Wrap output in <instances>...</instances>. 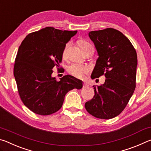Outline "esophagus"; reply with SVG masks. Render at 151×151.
Listing matches in <instances>:
<instances>
[{
	"mask_svg": "<svg viewBox=\"0 0 151 151\" xmlns=\"http://www.w3.org/2000/svg\"><path fill=\"white\" fill-rule=\"evenodd\" d=\"M83 86L84 87H86V86H88V85L86 83H83Z\"/></svg>",
	"mask_w": 151,
	"mask_h": 151,
	"instance_id": "esophagus-1",
	"label": "esophagus"
}]
</instances>
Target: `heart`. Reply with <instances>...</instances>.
<instances>
[{"label": "heart", "mask_w": 151, "mask_h": 151, "mask_svg": "<svg viewBox=\"0 0 151 151\" xmlns=\"http://www.w3.org/2000/svg\"><path fill=\"white\" fill-rule=\"evenodd\" d=\"M78 44L83 52L89 47H92L87 41H86L85 40H79L78 41ZM69 46L70 42H67L65 45V47L63 51V58H65L66 55H67V51ZM66 71H67L68 74H70V75H72L74 77L81 78L85 76V75L88 73L89 68L87 66L85 65H79V64H72V65H68L66 67Z\"/></svg>", "instance_id": "obj_1"}]
</instances>
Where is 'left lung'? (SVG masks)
<instances>
[{
  "instance_id": "1",
  "label": "left lung",
  "mask_w": 151,
  "mask_h": 151,
  "mask_svg": "<svg viewBox=\"0 0 151 151\" xmlns=\"http://www.w3.org/2000/svg\"><path fill=\"white\" fill-rule=\"evenodd\" d=\"M88 35L99 56L91 78L104 76L105 82L93 86L94 96L85 103V109L96 118L112 119L124 109L136 87V50L127 37L112 28Z\"/></svg>"
}]
</instances>
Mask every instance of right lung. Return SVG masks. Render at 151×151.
<instances>
[{
	"mask_svg": "<svg viewBox=\"0 0 151 151\" xmlns=\"http://www.w3.org/2000/svg\"><path fill=\"white\" fill-rule=\"evenodd\" d=\"M77 30L68 31L48 27L30 33L22 40L14 65V76L22 103L34 113L49 115L63 106L65 94L83 87L81 81L65 75L57 81L52 68L62 62L66 43Z\"/></svg>",
	"mask_w": 151,
	"mask_h": 151,
	"instance_id": "1",
	"label": "right lung"
}]
</instances>
